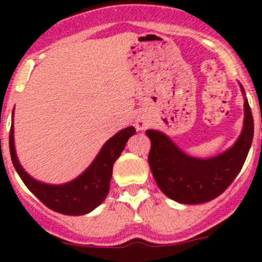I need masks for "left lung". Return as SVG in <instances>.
Listing matches in <instances>:
<instances>
[{
    "instance_id": "8db88e82",
    "label": "left lung",
    "mask_w": 262,
    "mask_h": 262,
    "mask_svg": "<svg viewBox=\"0 0 262 262\" xmlns=\"http://www.w3.org/2000/svg\"><path fill=\"white\" fill-rule=\"evenodd\" d=\"M131 132L135 133L134 127H127L103 144L93 163L75 180L61 185H51L35 180L23 169L19 164L15 145H14V126L11 122L9 148L13 165L19 174L23 184L34 195L45 203L48 209L64 215H84L98 207L105 201L110 186L106 181V169L111 160H114L123 151L124 136ZM131 135V134H130Z\"/></svg>"
}]
</instances>
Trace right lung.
I'll return each instance as SVG.
<instances>
[{
	"mask_svg": "<svg viewBox=\"0 0 262 262\" xmlns=\"http://www.w3.org/2000/svg\"><path fill=\"white\" fill-rule=\"evenodd\" d=\"M151 154L163 156L161 174L156 178L160 190L170 200L198 205L214 200L232 184L242 170L253 139V117L248 101L244 102V127L233 147L212 159H195L182 154L163 133L148 129Z\"/></svg>",
	"mask_w": 262,
	"mask_h": 262,
	"instance_id": "right-lung-1",
	"label": "right lung"
}]
</instances>
